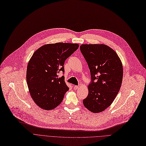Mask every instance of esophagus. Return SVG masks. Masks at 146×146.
Here are the masks:
<instances>
[{"label":"esophagus","mask_w":146,"mask_h":146,"mask_svg":"<svg viewBox=\"0 0 146 146\" xmlns=\"http://www.w3.org/2000/svg\"><path fill=\"white\" fill-rule=\"evenodd\" d=\"M80 88V86H74V90H78Z\"/></svg>","instance_id":"1"}]
</instances>
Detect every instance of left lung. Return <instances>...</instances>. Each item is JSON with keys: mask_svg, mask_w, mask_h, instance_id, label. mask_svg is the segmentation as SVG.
Segmentation results:
<instances>
[{"mask_svg": "<svg viewBox=\"0 0 146 146\" xmlns=\"http://www.w3.org/2000/svg\"><path fill=\"white\" fill-rule=\"evenodd\" d=\"M80 50L88 64L91 82L84 106L93 113L108 108L118 93L123 67L116 53L105 44H82Z\"/></svg>", "mask_w": 146, "mask_h": 146, "instance_id": "1", "label": "left lung"}]
</instances>
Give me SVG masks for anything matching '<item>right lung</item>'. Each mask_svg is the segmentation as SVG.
I'll list each match as a JSON object with an SVG mask.
<instances>
[{"label":"right lung","instance_id":"1","mask_svg":"<svg viewBox=\"0 0 146 146\" xmlns=\"http://www.w3.org/2000/svg\"><path fill=\"white\" fill-rule=\"evenodd\" d=\"M79 45L57 43L41 46L34 53L27 66V82L34 102L40 108L51 110L62 102L69 90L64 76L65 60Z\"/></svg>","mask_w":146,"mask_h":146}]
</instances>
